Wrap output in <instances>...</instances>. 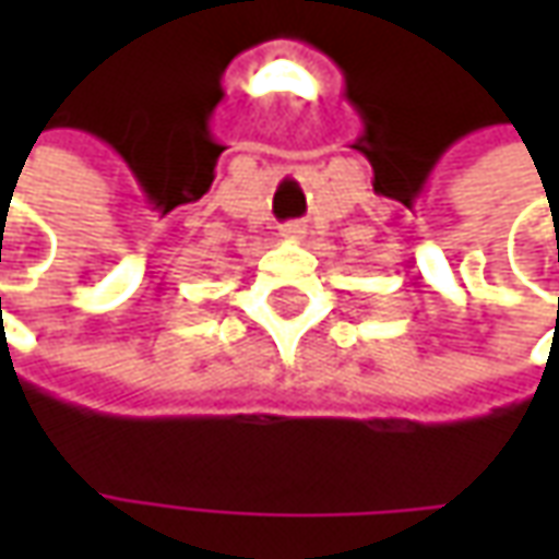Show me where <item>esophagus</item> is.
Here are the masks:
<instances>
[{
	"mask_svg": "<svg viewBox=\"0 0 559 559\" xmlns=\"http://www.w3.org/2000/svg\"><path fill=\"white\" fill-rule=\"evenodd\" d=\"M281 236H287V239H302L305 224H299V221H290V224H284V227H281Z\"/></svg>",
	"mask_w": 559,
	"mask_h": 559,
	"instance_id": "esophagus-1",
	"label": "esophagus"
}]
</instances>
